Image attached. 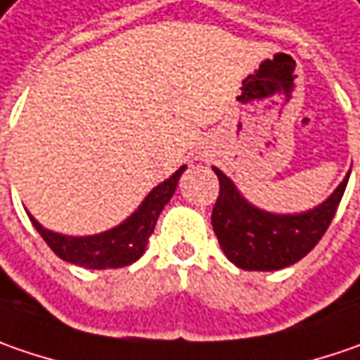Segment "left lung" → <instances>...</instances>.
<instances>
[{"mask_svg":"<svg viewBox=\"0 0 360 360\" xmlns=\"http://www.w3.org/2000/svg\"><path fill=\"white\" fill-rule=\"evenodd\" d=\"M219 179V197L211 213L213 231L224 254L242 270L272 272L302 259L321 242L335 217L336 207L347 189L349 175L335 193L302 213H268L254 207L238 191L233 181L213 167Z\"/></svg>","mask_w":360,"mask_h":360,"instance_id":"8db88e82","label":"left lung"}]
</instances>
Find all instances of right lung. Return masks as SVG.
<instances>
[{"label": "right lung", "mask_w": 360, "mask_h": 360, "mask_svg": "<svg viewBox=\"0 0 360 360\" xmlns=\"http://www.w3.org/2000/svg\"><path fill=\"white\" fill-rule=\"evenodd\" d=\"M187 167H179L171 177L157 185L145 201L139 205L131 217H127L120 226L112 227L108 231H102L96 236H84V238H72L50 231L39 226L30 213V221L38 229L44 242L50 245L58 258L70 262L90 270H106V268H122L129 266L145 254V248L149 242V236L155 229L159 219V213L173 197L181 173Z\"/></svg>", "instance_id": "1"}]
</instances>
